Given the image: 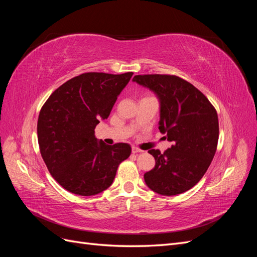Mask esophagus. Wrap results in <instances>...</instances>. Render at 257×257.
<instances>
[{
    "label": "esophagus",
    "mask_w": 257,
    "mask_h": 257,
    "mask_svg": "<svg viewBox=\"0 0 257 257\" xmlns=\"http://www.w3.org/2000/svg\"><path fill=\"white\" fill-rule=\"evenodd\" d=\"M132 152H133L134 154H137V153H142L144 151L141 150V149H138V148H136V147H133V148H132Z\"/></svg>",
    "instance_id": "34e87169"
}]
</instances>
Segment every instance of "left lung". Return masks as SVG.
<instances>
[{
    "instance_id": "1",
    "label": "left lung",
    "mask_w": 257,
    "mask_h": 257,
    "mask_svg": "<svg viewBox=\"0 0 257 257\" xmlns=\"http://www.w3.org/2000/svg\"><path fill=\"white\" fill-rule=\"evenodd\" d=\"M133 81L153 91L160 100L159 130L173 145L164 152L151 149L155 166L145 174L153 192L173 196L192 189L216 151L219 119L197 88L174 75H136Z\"/></svg>"
}]
</instances>
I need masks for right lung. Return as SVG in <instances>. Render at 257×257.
Returning a JSON list of instances; mask_svg holds the SVG:
<instances>
[{"instance_id": "add662e5", "label": "right lung", "mask_w": 257, "mask_h": 257, "mask_svg": "<svg viewBox=\"0 0 257 257\" xmlns=\"http://www.w3.org/2000/svg\"><path fill=\"white\" fill-rule=\"evenodd\" d=\"M133 73H84L59 87L42 107L37 137L42 158L62 188L81 196L102 193L112 184L128 144L108 146L94 130L105 120Z\"/></svg>"}]
</instances>
